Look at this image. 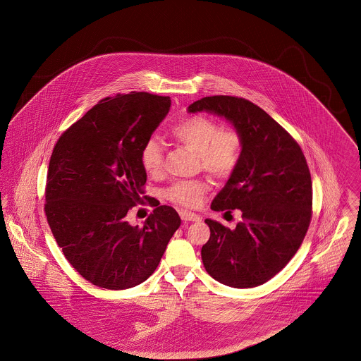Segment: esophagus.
<instances>
[{"label":"esophagus","instance_id":"1","mask_svg":"<svg viewBox=\"0 0 361 361\" xmlns=\"http://www.w3.org/2000/svg\"><path fill=\"white\" fill-rule=\"evenodd\" d=\"M180 216L183 221L185 222H200L202 221V216L197 215V214H193V212H189V211H180Z\"/></svg>","mask_w":361,"mask_h":361}]
</instances>
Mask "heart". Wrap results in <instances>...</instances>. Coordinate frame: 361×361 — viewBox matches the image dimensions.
I'll return each mask as SVG.
<instances>
[{"mask_svg":"<svg viewBox=\"0 0 361 361\" xmlns=\"http://www.w3.org/2000/svg\"><path fill=\"white\" fill-rule=\"evenodd\" d=\"M172 137L199 154L203 169L216 178H227L240 164V134L231 128H221L216 121L206 116H192L177 123L172 128ZM140 161L149 174L158 176L162 172V147L155 137L145 143ZM206 190L203 181H177L166 190V197L180 206L195 207Z\"/></svg>","mask_w":361,"mask_h":361,"instance_id":"heart-1","label":"heart"}]
</instances>
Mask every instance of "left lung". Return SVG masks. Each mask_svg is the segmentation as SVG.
I'll return each instance as SVG.
<instances>
[{
	"mask_svg": "<svg viewBox=\"0 0 361 361\" xmlns=\"http://www.w3.org/2000/svg\"><path fill=\"white\" fill-rule=\"evenodd\" d=\"M230 121L242 139L238 166L212 200L214 211L240 209L235 228L206 219L202 247L207 272L233 288H253L277 275L298 252L311 221L312 185L295 139L264 109L233 96H211L188 106Z\"/></svg>",
	"mask_w": 361,
	"mask_h": 361,
	"instance_id": "1",
	"label": "left lung"
}]
</instances>
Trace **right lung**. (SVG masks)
Listing matches in <instances>:
<instances>
[{
    "mask_svg": "<svg viewBox=\"0 0 361 361\" xmlns=\"http://www.w3.org/2000/svg\"><path fill=\"white\" fill-rule=\"evenodd\" d=\"M169 96L131 92L106 97L58 139L49 165L44 211L71 267L92 284L127 290L149 279L180 227L176 209L159 206L128 224L147 174L145 143L171 109Z\"/></svg>",
    "mask_w": 361,
    "mask_h": 361,
    "instance_id": "obj_1",
    "label": "right lung"
}]
</instances>
